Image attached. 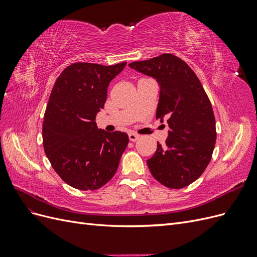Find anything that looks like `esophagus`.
Wrapping results in <instances>:
<instances>
[{
	"label": "esophagus",
	"instance_id": "obj_1",
	"mask_svg": "<svg viewBox=\"0 0 257 257\" xmlns=\"http://www.w3.org/2000/svg\"><path fill=\"white\" fill-rule=\"evenodd\" d=\"M128 138H130L131 142H136L137 139L139 138V135L134 133V132H131V133H128Z\"/></svg>",
	"mask_w": 257,
	"mask_h": 257
}]
</instances>
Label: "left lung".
<instances>
[{
	"label": "left lung",
	"instance_id": "left-lung-1",
	"mask_svg": "<svg viewBox=\"0 0 257 257\" xmlns=\"http://www.w3.org/2000/svg\"><path fill=\"white\" fill-rule=\"evenodd\" d=\"M128 65L158 80L157 119L169 127L165 146L158 143L148 167L163 185L182 189L197 180L212 157L216 131L210 99L193 69L172 53Z\"/></svg>",
	"mask_w": 257,
	"mask_h": 257
}]
</instances>
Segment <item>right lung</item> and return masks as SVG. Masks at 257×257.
I'll use <instances>...</instances> for the list:
<instances>
[{
  "mask_svg": "<svg viewBox=\"0 0 257 257\" xmlns=\"http://www.w3.org/2000/svg\"><path fill=\"white\" fill-rule=\"evenodd\" d=\"M125 65L73 63L53 85L44 114V150L62 180L75 189L94 191L105 185L128 144L126 133H108L95 122L109 82Z\"/></svg>",
  "mask_w": 257,
  "mask_h": 257,
  "instance_id": "1",
  "label": "right lung"
}]
</instances>
